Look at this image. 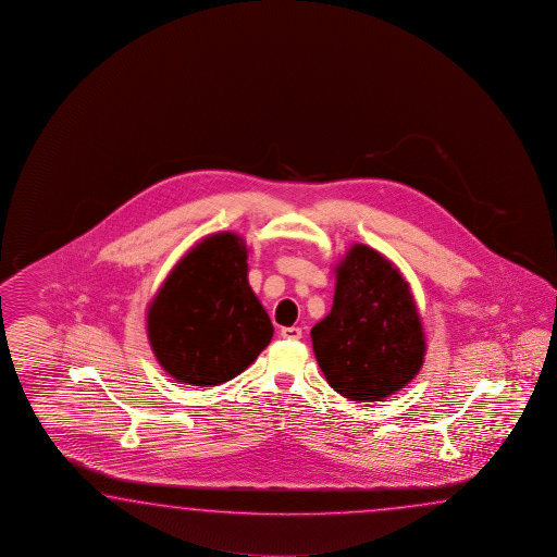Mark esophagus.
Returning a JSON list of instances; mask_svg holds the SVG:
<instances>
[{
  "label": "esophagus",
  "mask_w": 557,
  "mask_h": 557,
  "mask_svg": "<svg viewBox=\"0 0 557 557\" xmlns=\"http://www.w3.org/2000/svg\"><path fill=\"white\" fill-rule=\"evenodd\" d=\"M281 336L286 341H300L302 338V329L298 326H284L281 329Z\"/></svg>",
  "instance_id": "esophagus-1"
}]
</instances>
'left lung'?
<instances>
[{"mask_svg":"<svg viewBox=\"0 0 557 557\" xmlns=\"http://www.w3.org/2000/svg\"><path fill=\"white\" fill-rule=\"evenodd\" d=\"M310 336L329 384L355 403H380L404 388L426 352L410 286L367 245H355L336 267L332 310Z\"/></svg>","mask_w":557,"mask_h":557,"instance_id":"left-lung-1","label":"left lung"}]
</instances>
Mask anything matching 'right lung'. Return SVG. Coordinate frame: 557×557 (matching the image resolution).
I'll return each instance as SVG.
<instances>
[{"mask_svg": "<svg viewBox=\"0 0 557 557\" xmlns=\"http://www.w3.org/2000/svg\"><path fill=\"white\" fill-rule=\"evenodd\" d=\"M247 247L216 233L190 249L153 298L147 332L159 364L185 384L216 386L255 362L273 322L250 290Z\"/></svg>", "mask_w": 557, "mask_h": 557, "instance_id": "1", "label": "right lung"}]
</instances>
